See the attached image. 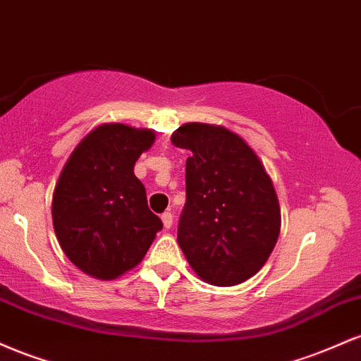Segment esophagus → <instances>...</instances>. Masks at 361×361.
I'll list each match as a JSON object with an SVG mask.
<instances>
[{
	"label": "esophagus",
	"instance_id": "34e87169",
	"mask_svg": "<svg viewBox=\"0 0 361 361\" xmlns=\"http://www.w3.org/2000/svg\"><path fill=\"white\" fill-rule=\"evenodd\" d=\"M161 221H163L164 227H166V229H169V227L173 226V215H171V212H164L163 215H161Z\"/></svg>",
	"mask_w": 361,
	"mask_h": 361
}]
</instances>
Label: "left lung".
Wrapping results in <instances>:
<instances>
[{
  "label": "left lung",
  "instance_id": "obj_1",
  "mask_svg": "<svg viewBox=\"0 0 361 361\" xmlns=\"http://www.w3.org/2000/svg\"><path fill=\"white\" fill-rule=\"evenodd\" d=\"M171 140L192 152L178 244L207 283H243L267 263L280 234L270 176L255 151L224 127L185 123Z\"/></svg>",
  "mask_w": 361,
  "mask_h": 361
}]
</instances>
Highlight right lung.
I'll return each instance as SVG.
<instances>
[{
  "mask_svg": "<svg viewBox=\"0 0 361 361\" xmlns=\"http://www.w3.org/2000/svg\"><path fill=\"white\" fill-rule=\"evenodd\" d=\"M146 128L105 123L78 144L54 190L52 222L62 251L80 270L114 280L142 261L163 222L134 175L154 142Z\"/></svg>",
  "mask_w": 361,
  "mask_h": 361,
  "instance_id": "obj_1",
  "label": "right lung"
}]
</instances>
